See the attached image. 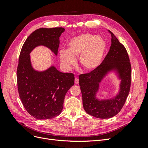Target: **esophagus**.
Here are the masks:
<instances>
[{"mask_svg":"<svg viewBox=\"0 0 148 148\" xmlns=\"http://www.w3.org/2000/svg\"><path fill=\"white\" fill-rule=\"evenodd\" d=\"M75 84L79 83V79L77 77H75Z\"/></svg>","mask_w":148,"mask_h":148,"instance_id":"1","label":"esophagus"}]
</instances>
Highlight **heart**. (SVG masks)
<instances>
[{
    "label": "heart",
    "mask_w": 148,
    "mask_h": 148,
    "mask_svg": "<svg viewBox=\"0 0 148 148\" xmlns=\"http://www.w3.org/2000/svg\"><path fill=\"white\" fill-rule=\"evenodd\" d=\"M106 49V42L101 38L91 34H83L71 38L67 50L59 52V59L63 68L69 70L76 64L79 56V64L87 71L95 70L101 64Z\"/></svg>",
    "instance_id": "heart-1"
}]
</instances>
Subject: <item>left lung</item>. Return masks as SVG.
<instances>
[{
	"label": "left lung",
	"instance_id": "left-lung-1",
	"mask_svg": "<svg viewBox=\"0 0 148 148\" xmlns=\"http://www.w3.org/2000/svg\"><path fill=\"white\" fill-rule=\"evenodd\" d=\"M108 32L112 37L111 46L104 59L95 70L79 76L84 109L88 114L99 119L111 118L121 110L130 90L132 81V66L127 49L110 31ZM112 68L118 70L122 79L120 92L113 100L97 101L95 95L99 83L106 71Z\"/></svg>",
	"mask_w": 148,
	"mask_h": 148
}]
</instances>
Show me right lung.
Here are the masks:
<instances>
[{
    "instance_id": "add662e5",
    "label": "right lung",
    "mask_w": 148,
    "mask_h": 148,
    "mask_svg": "<svg viewBox=\"0 0 148 148\" xmlns=\"http://www.w3.org/2000/svg\"><path fill=\"white\" fill-rule=\"evenodd\" d=\"M64 28H39L26 39L20 51L16 70L19 96L26 111L39 120L59 115L64 107L65 96L74 84V75L62 73L54 66L43 72L31 66L29 53L38 46H45L57 55L59 37Z\"/></svg>"
}]
</instances>
